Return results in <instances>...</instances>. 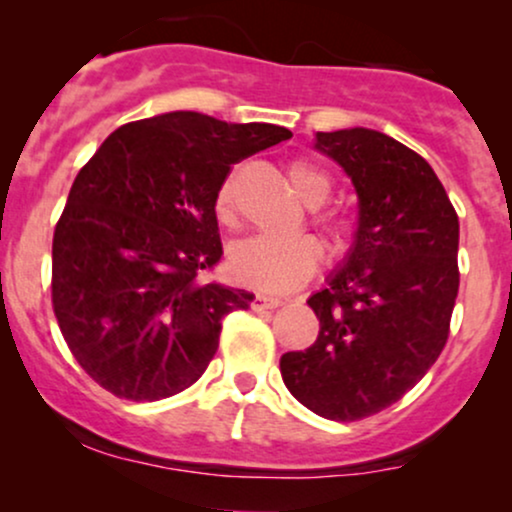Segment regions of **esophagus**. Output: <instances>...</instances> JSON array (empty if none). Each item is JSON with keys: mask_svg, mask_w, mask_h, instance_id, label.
I'll use <instances>...</instances> for the list:
<instances>
[{"mask_svg": "<svg viewBox=\"0 0 512 512\" xmlns=\"http://www.w3.org/2000/svg\"><path fill=\"white\" fill-rule=\"evenodd\" d=\"M252 310L255 313H267V310H274L281 305V298H274V296H264V293H257L255 298H252Z\"/></svg>", "mask_w": 512, "mask_h": 512, "instance_id": "1", "label": "esophagus"}]
</instances>
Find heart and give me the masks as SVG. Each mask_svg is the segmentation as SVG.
<instances>
[{
    "instance_id": "b5f03b06",
    "label": "heart",
    "mask_w": 512,
    "mask_h": 512,
    "mask_svg": "<svg viewBox=\"0 0 512 512\" xmlns=\"http://www.w3.org/2000/svg\"><path fill=\"white\" fill-rule=\"evenodd\" d=\"M289 178L296 195L308 204L310 209L322 207L332 195L330 175L315 163L293 161L289 166ZM214 214L223 226H231L236 219V180L228 175L216 187ZM334 248H344L349 243V226L339 219L325 223ZM322 264V248L315 238H272L252 236L238 240L228 252V269L233 279L240 284L252 286L267 293H291L301 289L313 279Z\"/></svg>"
}]
</instances>
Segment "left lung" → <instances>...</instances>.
I'll return each mask as SVG.
<instances>
[{
	"instance_id": "left-lung-1",
	"label": "left lung",
	"mask_w": 512,
	"mask_h": 512,
	"mask_svg": "<svg viewBox=\"0 0 512 512\" xmlns=\"http://www.w3.org/2000/svg\"><path fill=\"white\" fill-rule=\"evenodd\" d=\"M358 195L354 248L308 298L320 334L281 356L286 387L332 421L402 399L436 363L460 289V221L443 182L409 146L366 127L317 132Z\"/></svg>"
}]
</instances>
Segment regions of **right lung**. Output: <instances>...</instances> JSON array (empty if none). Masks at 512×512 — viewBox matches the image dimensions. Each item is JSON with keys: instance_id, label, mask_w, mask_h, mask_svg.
Here are the masks:
<instances>
[{"instance_id": "add662e5", "label": "right lung", "mask_w": 512, "mask_h": 512, "mask_svg": "<svg viewBox=\"0 0 512 512\" xmlns=\"http://www.w3.org/2000/svg\"><path fill=\"white\" fill-rule=\"evenodd\" d=\"M291 137L178 110L115 129L79 170L52 238V310L103 390L156 402L202 378L221 320L255 298L202 279L223 255L216 187Z\"/></svg>"}]
</instances>
